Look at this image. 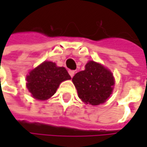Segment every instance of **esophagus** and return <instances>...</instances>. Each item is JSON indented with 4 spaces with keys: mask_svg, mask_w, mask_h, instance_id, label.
<instances>
[{
    "mask_svg": "<svg viewBox=\"0 0 147 147\" xmlns=\"http://www.w3.org/2000/svg\"><path fill=\"white\" fill-rule=\"evenodd\" d=\"M69 74L71 77H73L74 75H75V71H69Z\"/></svg>",
    "mask_w": 147,
    "mask_h": 147,
    "instance_id": "1",
    "label": "esophagus"
}]
</instances>
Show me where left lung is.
<instances>
[{
	"instance_id": "obj_1",
	"label": "left lung",
	"mask_w": 147,
	"mask_h": 147,
	"mask_svg": "<svg viewBox=\"0 0 147 147\" xmlns=\"http://www.w3.org/2000/svg\"><path fill=\"white\" fill-rule=\"evenodd\" d=\"M79 98L85 103L98 105L105 103L112 94L115 80L113 75L104 65L88 61L85 70L72 78Z\"/></svg>"
}]
</instances>
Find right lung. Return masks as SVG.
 Returning <instances> with one entry per match:
<instances>
[{
    "label": "right lung",
    "mask_w": 147,
    "mask_h": 147,
    "mask_svg": "<svg viewBox=\"0 0 147 147\" xmlns=\"http://www.w3.org/2000/svg\"><path fill=\"white\" fill-rule=\"evenodd\" d=\"M71 78L65 67H59L51 61H44L27 75L26 87L33 98L46 100L55 94L62 82Z\"/></svg>",
    "instance_id": "1"
}]
</instances>
